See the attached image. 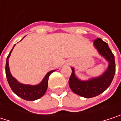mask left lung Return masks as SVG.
Here are the masks:
<instances>
[{
	"instance_id": "1",
	"label": "left lung",
	"mask_w": 121,
	"mask_h": 121,
	"mask_svg": "<svg viewBox=\"0 0 121 121\" xmlns=\"http://www.w3.org/2000/svg\"><path fill=\"white\" fill-rule=\"evenodd\" d=\"M94 46L100 55L109 61L106 71L99 77L90 78L88 81H81L75 76L74 69L71 68L72 73L69 81L71 90L75 94L85 98L96 97L104 92L111 83L116 72L114 55L108 44L101 38H97L94 41Z\"/></svg>"
}]
</instances>
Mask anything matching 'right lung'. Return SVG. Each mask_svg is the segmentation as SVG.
Wrapping results in <instances>:
<instances>
[{"mask_svg":"<svg viewBox=\"0 0 121 121\" xmlns=\"http://www.w3.org/2000/svg\"><path fill=\"white\" fill-rule=\"evenodd\" d=\"M14 47L12 48V50L10 51V52L8 55L7 60H6L5 74H6L8 82L10 85V87H11L13 92L14 94H16L17 96H19V97L22 98L23 99L28 100V101L36 100L45 95V93L48 89V83L49 76L55 70H52V71H49L45 75V76L44 77L43 81L38 85H30L20 83L11 75L10 71V69H9L8 60H9V57L11 55V52H12Z\"/></svg>","mask_w":121,"mask_h":121,"instance_id":"obj_1","label":"right lung"}]
</instances>
